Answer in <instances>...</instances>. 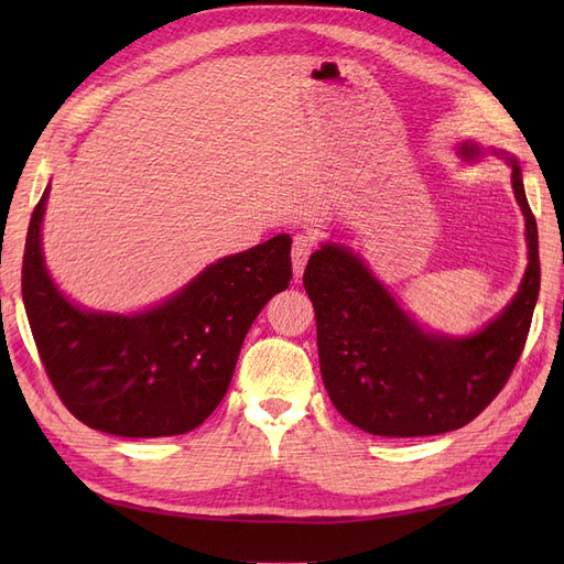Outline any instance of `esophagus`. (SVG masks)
<instances>
[{
    "mask_svg": "<svg viewBox=\"0 0 564 564\" xmlns=\"http://www.w3.org/2000/svg\"><path fill=\"white\" fill-rule=\"evenodd\" d=\"M315 249V240L313 235L308 232H299L294 237V249H292V263H294V278L299 280L303 275V268L308 263V256Z\"/></svg>",
    "mask_w": 564,
    "mask_h": 564,
    "instance_id": "34e87169",
    "label": "esophagus"
}]
</instances>
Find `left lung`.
Wrapping results in <instances>:
<instances>
[{
  "label": "left lung",
  "instance_id": "8db88e82",
  "mask_svg": "<svg viewBox=\"0 0 564 564\" xmlns=\"http://www.w3.org/2000/svg\"><path fill=\"white\" fill-rule=\"evenodd\" d=\"M480 148L466 143L473 160ZM513 191L527 226L529 265L520 292L482 332L449 338L423 332L357 256L322 245L303 272L315 322L319 371L338 414L381 437L440 435L470 423L513 373L539 299V232L522 172Z\"/></svg>",
  "mask_w": 564,
  "mask_h": 564
}]
</instances>
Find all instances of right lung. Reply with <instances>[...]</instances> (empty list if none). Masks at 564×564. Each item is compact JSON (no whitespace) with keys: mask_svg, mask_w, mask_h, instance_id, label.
<instances>
[{"mask_svg":"<svg viewBox=\"0 0 564 564\" xmlns=\"http://www.w3.org/2000/svg\"><path fill=\"white\" fill-rule=\"evenodd\" d=\"M48 191L30 218L21 284L32 338L61 402L84 425L119 437L197 429L228 392L251 322L292 280L289 235L226 256L148 313H87L44 268Z\"/></svg>","mask_w":564,"mask_h":564,"instance_id":"obj_1","label":"right lung"}]
</instances>
